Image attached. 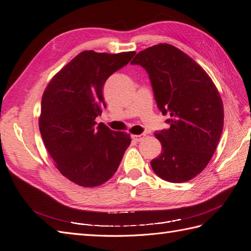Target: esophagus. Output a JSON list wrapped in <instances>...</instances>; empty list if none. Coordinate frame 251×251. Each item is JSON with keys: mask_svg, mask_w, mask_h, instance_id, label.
Wrapping results in <instances>:
<instances>
[{"mask_svg": "<svg viewBox=\"0 0 251 251\" xmlns=\"http://www.w3.org/2000/svg\"><path fill=\"white\" fill-rule=\"evenodd\" d=\"M132 137V139L134 140V141H137V142H139V141H141L144 137H146V134H140V135H132L131 136Z\"/></svg>", "mask_w": 251, "mask_h": 251, "instance_id": "1", "label": "esophagus"}]
</instances>
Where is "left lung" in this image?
<instances>
[{
	"label": "left lung",
	"mask_w": 251,
	"mask_h": 251,
	"mask_svg": "<svg viewBox=\"0 0 251 251\" xmlns=\"http://www.w3.org/2000/svg\"><path fill=\"white\" fill-rule=\"evenodd\" d=\"M149 74L158 109L170 127L157 131L162 151L151 161L161 179L182 183L200 174L214 155L223 131L221 96L193 58L169 44L140 51L131 62Z\"/></svg>",
	"instance_id": "1"
}]
</instances>
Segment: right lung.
Returning a JSON list of instances; mask_svg holds the SVG:
<instances>
[{"label": "right lung", "mask_w": 251, "mask_h": 251, "mask_svg": "<svg viewBox=\"0 0 251 251\" xmlns=\"http://www.w3.org/2000/svg\"><path fill=\"white\" fill-rule=\"evenodd\" d=\"M134 51L118 54L83 51L67 64L42 97L40 131L60 174L80 186L107 182L131 143L130 134L112 131L96 117L105 108L102 88Z\"/></svg>", "instance_id": "add662e5"}]
</instances>
